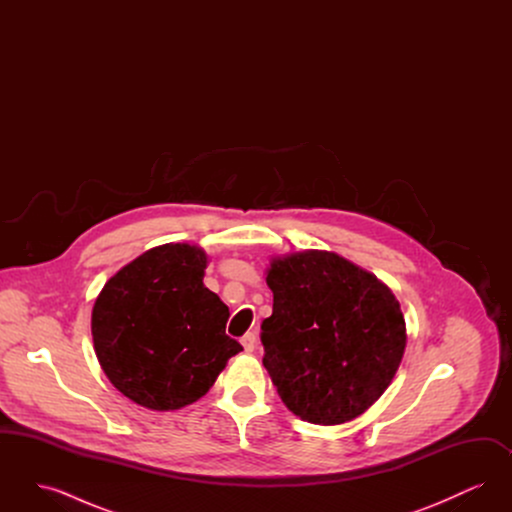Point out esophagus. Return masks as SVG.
I'll return each mask as SVG.
<instances>
[{
  "mask_svg": "<svg viewBox=\"0 0 512 512\" xmlns=\"http://www.w3.org/2000/svg\"><path fill=\"white\" fill-rule=\"evenodd\" d=\"M242 345H244L245 351L247 353H251L253 349H255V345H257V338H255V334L253 332H247L245 336H242Z\"/></svg>",
  "mask_w": 512,
  "mask_h": 512,
  "instance_id": "1",
  "label": "esophagus"
}]
</instances>
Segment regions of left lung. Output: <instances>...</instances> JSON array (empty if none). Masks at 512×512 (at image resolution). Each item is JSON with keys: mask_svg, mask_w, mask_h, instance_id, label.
<instances>
[{"mask_svg": "<svg viewBox=\"0 0 512 512\" xmlns=\"http://www.w3.org/2000/svg\"><path fill=\"white\" fill-rule=\"evenodd\" d=\"M263 365L299 418L334 426L378 401L401 365L407 328L390 288L332 251L274 257Z\"/></svg>", "mask_w": 512, "mask_h": 512, "instance_id": "8db88e82", "label": "left lung"}]
</instances>
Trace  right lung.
<instances>
[{
  "label": "right lung",
  "instance_id": "add662e5",
  "mask_svg": "<svg viewBox=\"0 0 512 512\" xmlns=\"http://www.w3.org/2000/svg\"><path fill=\"white\" fill-rule=\"evenodd\" d=\"M207 255L153 247L107 280L92 311L99 365L111 384L153 411L203 397L244 347L226 336L228 307L203 284Z\"/></svg>",
  "mask_w": 512,
  "mask_h": 512
}]
</instances>
